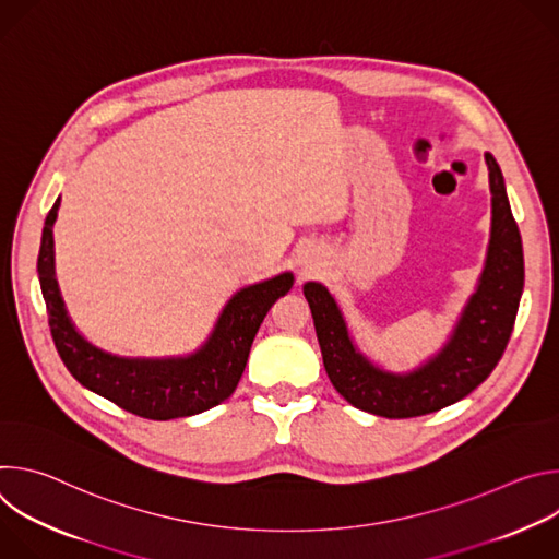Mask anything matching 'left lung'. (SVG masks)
Here are the masks:
<instances>
[{
  "label": "left lung",
  "mask_w": 559,
  "mask_h": 559,
  "mask_svg": "<svg viewBox=\"0 0 559 559\" xmlns=\"http://www.w3.org/2000/svg\"><path fill=\"white\" fill-rule=\"evenodd\" d=\"M491 188V241L480 281L447 345L409 373L376 367L349 336L334 296L321 283H305L325 371L336 391L356 409L382 418H414L449 407L485 382L500 362L524 289L522 236L511 212L504 177L485 154Z\"/></svg>",
  "instance_id": "1"
}]
</instances>
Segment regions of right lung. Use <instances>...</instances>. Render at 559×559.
<instances>
[{"label":"right lung","mask_w":559,"mask_h":559,"mask_svg":"<svg viewBox=\"0 0 559 559\" xmlns=\"http://www.w3.org/2000/svg\"><path fill=\"white\" fill-rule=\"evenodd\" d=\"M59 199L50 207L37 257L41 294L55 347L68 371L86 389L117 407L147 418L173 420L207 412L229 397L243 376L250 347L270 307L294 285V274L238 289L223 307L210 338L190 356L126 358L104 352L79 334L63 307L55 278V238Z\"/></svg>","instance_id":"right-lung-1"}]
</instances>
